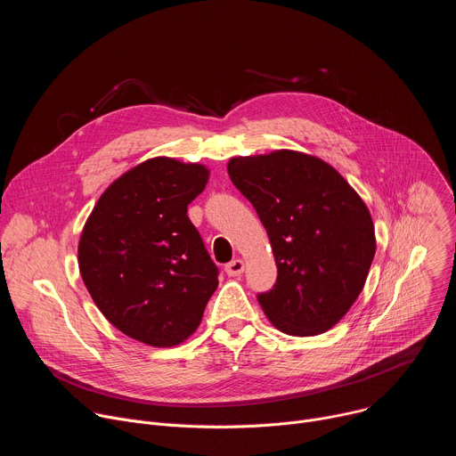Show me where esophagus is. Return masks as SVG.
Returning a JSON list of instances; mask_svg holds the SVG:
<instances>
[{"label": "esophagus", "mask_w": 456, "mask_h": 456, "mask_svg": "<svg viewBox=\"0 0 456 456\" xmlns=\"http://www.w3.org/2000/svg\"><path fill=\"white\" fill-rule=\"evenodd\" d=\"M243 269H245V264H243V259H240V257L232 259L231 264L225 265V273H227L229 276H240V274L243 273Z\"/></svg>", "instance_id": "esophagus-1"}]
</instances>
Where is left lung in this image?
Here are the masks:
<instances>
[{
	"label": "left lung",
	"instance_id": "8db88e82",
	"mask_svg": "<svg viewBox=\"0 0 456 456\" xmlns=\"http://www.w3.org/2000/svg\"><path fill=\"white\" fill-rule=\"evenodd\" d=\"M227 171L274 252L276 285L257 296L265 315L289 336L330 330L359 297L375 256L366 204L330 164L301 151L234 157Z\"/></svg>",
	"mask_w": 456,
	"mask_h": 456
}]
</instances>
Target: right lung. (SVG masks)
Returning <instances> with one entry per match:
<instances>
[{
  "instance_id": "right-lung-1",
  "label": "right lung",
  "mask_w": 456,
  "mask_h": 456,
  "mask_svg": "<svg viewBox=\"0 0 456 456\" xmlns=\"http://www.w3.org/2000/svg\"><path fill=\"white\" fill-rule=\"evenodd\" d=\"M204 164L150 159L101 194L79 240V271L104 317L157 348L194 334L218 269L187 216L206 189Z\"/></svg>"
}]
</instances>
